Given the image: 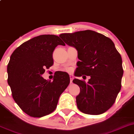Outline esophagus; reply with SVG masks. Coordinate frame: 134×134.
Instances as JSON below:
<instances>
[{
  "label": "esophagus",
  "mask_w": 134,
  "mask_h": 134,
  "mask_svg": "<svg viewBox=\"0 0 134 134\" xmlns=\"http://www.w3.org/2000/svg\"><path fill=\"white\" fill-rule=\"evenodd\" d=\"M70 79H71V83H72V79H73V75H70Z\"/></svg>",
  "instance_id": "obj_1"
}]
</instances>
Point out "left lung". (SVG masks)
Listing matches in <instances>:
<instances>
[{"instance_id": "1", "label": "left lung", "mask_w": 134, "mask_h": 134, "mask_svg": "<svg viewBox=\"0 0 134 134\" xmlns=\"http://www.w3.org/2000/svg\"><path fill=\"white\" fill-rule=\"evenodd\" d=\"M59 37L78 52L75 75L90 76L88 82L75 79L80 87L76 97L77 107L88 115H97L109 109L121 89L123 71L120 54L108 37L91 30L63 33Z\"/></svg>"}]
</instances>
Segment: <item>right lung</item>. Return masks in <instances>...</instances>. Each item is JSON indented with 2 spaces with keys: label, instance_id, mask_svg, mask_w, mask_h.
<instances>
[{
  "label": "right lung",
  "instance_id": "obj_1",
  "mask_svg": "<svg viewBox=\"0 0 134 134\" xmlns=\"http://www.w3.org/2000/svg\"><path fill=\"white\" fill-rule=\"evenodd\" d=\"M58 45L65 44L58 36L42 35L25 42L10 56L7 72L12 95L21 109L32 117L52 113L69 84L65 72H55L53 81L42 76L54 63L52 54Z\"/></svg>",
  "mask_w": 134,
  "mask_h": 134
}]
</instances>
